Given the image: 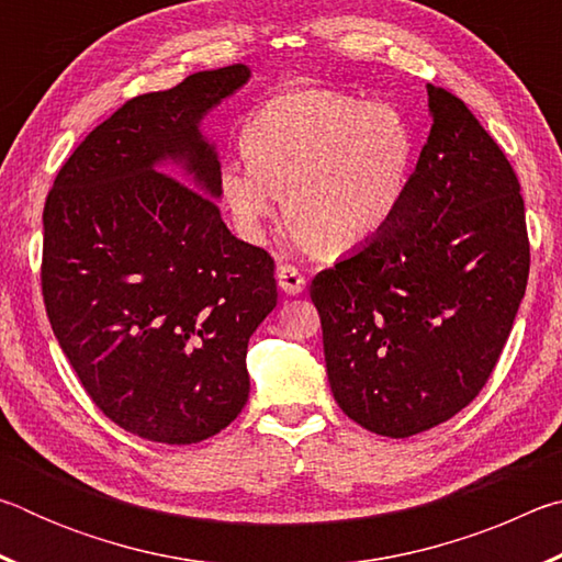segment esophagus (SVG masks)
Instances as JSON below:
<instances>
[{"instance_id":"esophagus-1","label":"esophagus","mask_w":562,"mask_h":562,"mask_svg":"<svg viewBox=\"0 0 562 562\" xmlns=\"http://www.w3.org/2000/svg\"><path fill=\"white\" fill-rule=\"evenodd\" d=\"M278 284L284 294H300L304 290V274L294 265H280L278 268Z\"/></svg>"}]
</instances>
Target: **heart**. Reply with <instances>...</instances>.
I'll return each instance as SVG.
<instances>
[{
	"instance_id": "1",
	"label": "heart",
	"mask_w": 562,
	"mask_h": 562,
	"mask_svg": "<svg viewBox=\"0 0 562 562\" xmlns=\"http://www.w3.org/2000/svg\"><path fill=\"white\" fill-rule=\"evenodd\" d=\"M245 154L221 160L217 193L247 243H262L284 195L304 245L341 255L394 225L412 186L418 136L392 103L327 89L274 93L243 128Z\"/></svg>"
}]
</instances>
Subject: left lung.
<instances>
[{"label": "left lung", "instance_id": "1", "mask_svg": "<svg viewBox=\"0 0 562 562\" xmlns=\"http://www.w3.org/2000/svg\"><path fill=\"white\" fill-rule=\"evenodd\" d=\"M429 91L431 133L394 225L310 284L335 402L379 436L434 429L496 367L526 294L520 183L469 106Z\"/></svg>", "mask_w": 562, "mask_h": 562}]
</instances>
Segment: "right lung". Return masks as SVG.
Masks as SVG:
<instances>
[{
  "label": "right lung",
  "mask_w": 562,
  "mask_h": 562,
  "mask_svg": "<svg viewBox=\"0 0 562 562\" xmlns=\"http://www.w3.org/2000/svg\"><path fill=\"white\" fill-rule=\"evenodd\" d=\"M247 81L233 64L126 101L46 195L52 329L91 402L140 439L186 446L223 431L250 394L247 341L278 304L270 255L223 223L221 160L201 133Z\"/></svg>",
  "instance_id": "right-lung-1"
}]
</instances>
